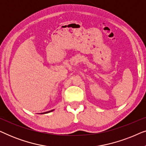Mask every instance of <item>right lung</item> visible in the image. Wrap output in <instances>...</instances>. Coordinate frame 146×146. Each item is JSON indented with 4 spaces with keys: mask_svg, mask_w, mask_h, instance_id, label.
I'll use <instances>...</instances> for the list:
<instances>
[{
    "mask_svg": "<svg viewBox=\"0 0 146 146\" xmlns=\"http://www.w3.org/2000/svg\"><path fill=\"white\" fill-rule=\"evenodd\" d=\"M53 111V110H51V111H46V112H45V113H48V112H50V111Z\"/></svg>",
    "mask_w": 146,
    "mask_h": 146,
    "instance_id": "1",
    "label": "right lung"
}]
</instances>
